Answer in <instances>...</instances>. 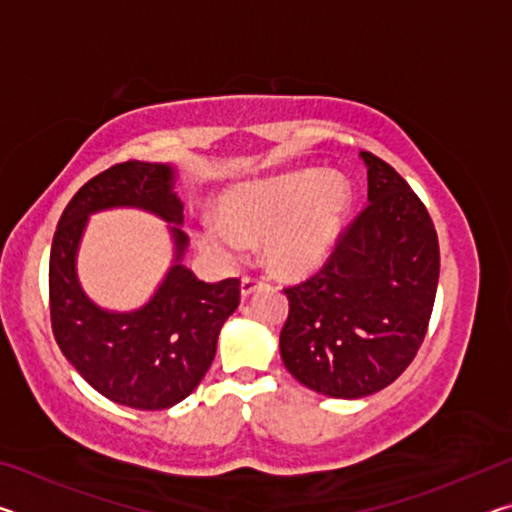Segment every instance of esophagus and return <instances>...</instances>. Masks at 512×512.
I'll use <instances>...</instances> for the list:
<instances>
[{
	"label": "esophagus",
	"instance_id": "1",
	"mask_svg": "<svg viewBox=\"0 0 512 512\" xmlns=\"http://www.w3.org/2000/svg\"><path fill=\"white\" fill-rule=\"evenodd\" d=\"M259 284H262V280H259V277H250V275H246L244 280H241V298H250L253 296V293L257 291V287Z\"/></svg>",
	"mask_w": 512,
	"mask_h": 512
}]
</instances>
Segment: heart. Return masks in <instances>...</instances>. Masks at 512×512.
I'll return each mask as SVG.
<instances>
[{
    "label": "heart",
    "instance_id": "1",
    "mask_svg": "<svg viewBox=\"0 0 512 512\" xmlns=\"http://www.w3.org/2000/svg\"><path fill=\"white\" fill-rule=\"evenodd\" d=\"M352 207L348 178L305 169L241 183L219 196V219L203 221L201 246L223 262H237L246 244L262 239L264 266L298 280L334 253Z\"/></svg>",
    "mask_w": 512,
    "mask_h": 512
}]
</instances>
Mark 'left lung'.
Masks as SVG:
<instances>
[{"mask_svg": "<svg viewBox=\"0 0 512 512\" xmlns=\"http://www.w3.org/2000/svg\"><path fill=\"white\" fill-rule=\"evenodd\" d=\"M368 205L309 280L284 289V366L311 391L359 400L402 375L427 334L440 250L427 207L391 164L361 151Z\"/></svg>", "mask_w": 512, "mask_h": 512, "instance_id": "obj_1", "label": "left lung"}]
</instances>
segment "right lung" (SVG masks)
Returning <instances> with one entry per match:
<instances>
[{"instance_id": "add662e5", "label": "right lung", "mask_w": 512, "mask_h": 512, "mask_svg": "<svg viewBox=\"0 0 512 512\" xmlns=\"http://www.w3.org/2000/svg\"><path fill=\"white\" fill-rule=\"evenodd\" d=\"M173 162H121L88 180L60 216L49 255L51 327L60 352L94 391L142 411L171 409L201 384L225 320L239 307V280L201 282L185 266L189 237ZM140 209L169 222L174 255L144 306L94 303L78 280V248L92 213Z\"/></svg>"}]
</instances>
